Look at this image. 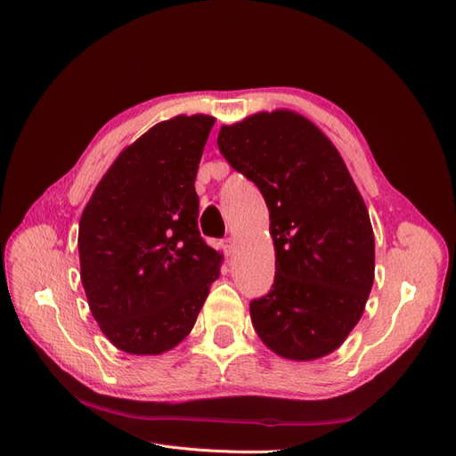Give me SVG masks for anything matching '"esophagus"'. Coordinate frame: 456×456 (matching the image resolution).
Returning a JSON list of instances; mask_svg holds the SVG:
<instances>
[{"label":"esophagus","instance_id":"1","mask_svg":"<svg viewBox=\"0 0 456 456\" xmlns=\"http://www.w3.org/2000/svg\"><path fill=\"white\" fill-rule=\"evenodd\" d=\"M223 249H224V253L226 255H230L233 249H236V238H226L224 241H223Z\"/></svg>","mask_w":456,"mask_h":456}]
</instances>
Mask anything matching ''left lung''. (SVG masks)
I'll return each instance as SVG.
<instances>
[{"label": "left lung", "mask_w": 456, "mask_h": 456, "mask_svg": "<svg viewBox=\"0 0 456 456\" xmlns=\"http://www.w3.org/2000/svg\"><path fill=\"white\" fill-rule=\"evenodd\" d=\"M216 144L270 211L275 278L268 295L251 300L256 335L287 360L335 352L375 280L369 211L338 150L289 110L223 126Z\"/></svg>", "instance_id": "8db88e82"}]
</instances>
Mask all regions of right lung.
<instances>
[{
    "mask_svg": "<svg viewBox=\"0 0 456 456\" xmlns=\"http://www.w3.org/2000/svg\"><path fill=\"white\" fill-rule=\"evenodd\" d=\"M211 116L161 121L121 151L79 220L81 283L116 348L156 355L194 327L223 255L198 230Z\"/></svg>",
    "mask_w": 456,
    "mask_h": 456,
    "instance_id": "add662e5",
    "label": "right lung"
}]
</instances>
